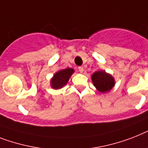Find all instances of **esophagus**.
<instances>
[{"mask_svg":"<svg viewBox=\"0 0 148 148\" xmlns=\"http://www.w3.org/2000/svg\"><path fill=\"white\" fill-rule=\"evenodd\" d=\"M78 70H79V71L80 72V73H83V72H84V67H82V66H81V67H79V68H78Z\"/></svg>","mask_w":148,"mask_h":148,"instance_id":"34e87169","label":"esophagus"}]
</instances>
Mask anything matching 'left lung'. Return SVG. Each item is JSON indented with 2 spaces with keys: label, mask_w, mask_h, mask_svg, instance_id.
Masks as SVG:
<instances>
[{
  "label": "left lung",
  "mask_w": 148,
  "mask_h": 148,
  "mask_svg": "<svg viewBox=\"0 0 148 148\" xmlns=\"http://www.w3.org/2000/svg\"><path fill=\"white\" fill-rule=\"evenodd\" d=\"M92 81L97 90L100 93L109 92L115 86V80L111 74L105 71H98L92 75Z\"/></svg>",
  "instance_id": "1"
}]
</instances>
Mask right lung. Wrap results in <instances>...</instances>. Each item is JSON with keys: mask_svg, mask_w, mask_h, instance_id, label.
<instances>
[{"mask_svg": "<svg viewBox=\"0 0 148 148\" xmlns=\"http://www.w3.org/2000/svg\"><path fill=\"white\" fill-rule=\"evenodd\" d=\"M74 72V70L73 68H66L56 72L50 81L51 86L55 90L62 88L68 82L69 78Z\"/></svg>", "mask_w": 148, "mask_h": 148, "instance_id": "obj_1", "label": "right lung"}]
</instances>
